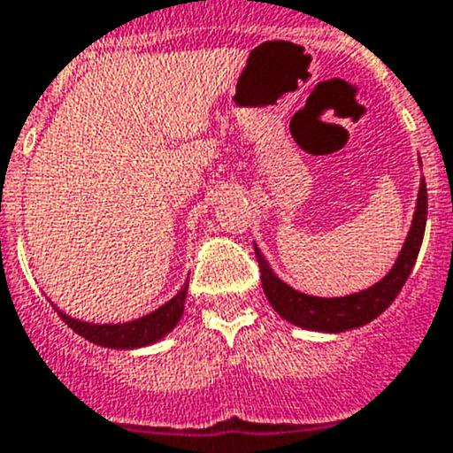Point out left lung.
I'll list each match as a JSON object with an SVG mask.
<instances>
[{
    "mask_svg": "<svg viewBox=\"0 0 453 453\" xmlns=\"http://www.w3.org/2000/svg\"><path fill=\"white\" fill-rule=\"evenodd\" d=\"M418 162H421V157H418ZM425 221H427V188H425V180L421 177L417 205H414L412 214V226H410L403 248H401L390 272L381 280L374 282L372 287H368V289L355 291V294L349 296H337V298L309 296L289 287L285 280L276 276L269 260L265 258L258 245L254 243L265 296H267L273 311L280 315L282 319H287L294 326L307 328V331L344 333L350 331V328L364 326V324L372 322L374 318H379V315L386 311L392 304V300L403 289L405 280H408L410 272H412L414 263H417L418 250H421Z\"/></svg>",
    "mask_w": 453,
    "mask_h": 453,
    "instance_id": "left-lung-1",
    "label": "left lung"
}]
</instances>
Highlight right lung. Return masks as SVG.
<instances>
[{
    "mask_svg": "<svg viewBox=\"0 0 453 453\" xmlns=\"http://www.w3.org/2000/svg\"><path fill=\"white\" fill-rule=\"evenodd\" d=\"M186 296H188V280H186L184 287L159 309L142 315V318L131 319V322L118 324L85 322V319H76L72 318V315L63 313L57 304H54V309H57L58 315L63 318V322H65L72 331L79 333L85 340H89L91 344L116 350H134L164 340V337L180 324L181 315H184Z\"/></svg>",
    "mask_w": 453,
    "mask_h": 453,
    "instance_id": "right-lung-1",
    "label": "right lung"
}]
</instances>
